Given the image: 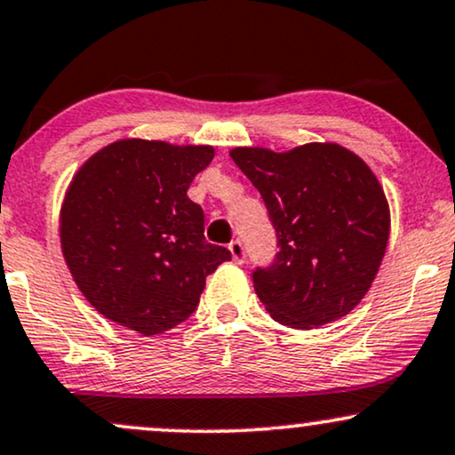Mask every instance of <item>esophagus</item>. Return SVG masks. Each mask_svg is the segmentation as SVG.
<instances>
[{
    "label": "esophagus",
    "mask_w": 455,
    "mask_h": 455,
    "mask_svg": "<svg viewBox=\"0 0 455 455\" xmlns=\"http://www.w3.org/2000/svg\"><path fill=\"white\" fill-rule=\"evenodd\" d=\"M228 250H231L233 260L237 262V265H243V262H245V248H243V243L239 242V239H235V242L228 243Z\"/></svg>",
    "instance_id": "obj_1"
}]
</instances>
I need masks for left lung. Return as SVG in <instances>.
I'll list each match as a JSON object with an SVG mask.
<instances>
[{
  "mask_svg": "<svg viewBox=\"0 0 455 455\" xmlns=\"http://www.w3.org/2000/svg\"><path fill=\"white\" fill-rule=\"evenodd\" d=\"M231 158L265 201L280 251L251 273L283 326L317 328L347 315L369 292L390 237V207L371 167L339 144L233 148Z\"/></svg>",
  "mask_w": 455,
  "mask_h": 455,
  "instance_id": "left-lung-1",
  "label": "left lung"
}]
</instances>
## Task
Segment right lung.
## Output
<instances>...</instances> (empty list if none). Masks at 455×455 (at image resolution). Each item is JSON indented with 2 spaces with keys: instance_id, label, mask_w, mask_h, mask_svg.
Wrapping results in <instances>:
<instances>
[{
  "instance_id": "right-lung-1",
  "label": "right lung",
  "mask_w": 455,
  "mask_h": 455,
  "mask_svg": "<svg viewBox=\"0 0 455 455\" xmlns=\"http://www.w3.org/2000/svg\"><path fill=\"white\" fill-rule=\"evenodd\" d=\"M212 146L118 140L76 172L59 235L84 299L144 337L182 324L205 277L231 251L205 242L204 210L186 190L210 165Z\"/></svg>"
}]
</instances>
